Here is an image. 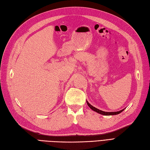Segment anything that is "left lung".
<instances>
[{"instance_id":"obj_1","label":"left lung","mask_w":150,"mask_h":150,"mask_svg":"<svg viewBox=\"0 0 150 150\" xmlns=\"http://www.w3.org/2000/svg\"><path fill=\"white\" fill-rule=\"evenodd\" d=\"M86 103H87V105H88V106H89L90 108H91L92 110H94V111H95V112H98V113H99V114H102V115H117V114H120L121 112H122L123 110H124L125 109H122V110H120V111H117V112H104V111H102V110H99V109H98V108H96V107H94V106H93L92 105H91V104H90V103L86 101Z\"/></svg>"}]
</instances>
